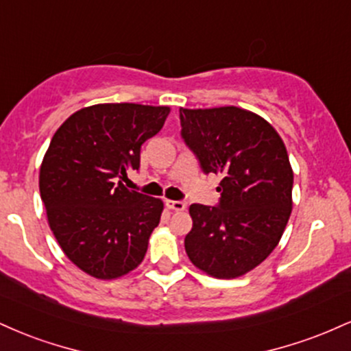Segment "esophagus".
<instances>
[{"label":"esophagus","mask_w":351,"mask_h":351,"mask_svg":"<svg viewBox=\"0 0 351 351\" xmlns=\"http://www.w3.org/2000/svg\"><path fill=\"white\" fill-rule=\"evenodd\" d=\"M167 206L173 209V211H183L186 208V201H173V199H167Z\"/></svg>","instance_id":"esophagus-1"}]
</instances>
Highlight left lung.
Listing matches in <instances>:
<instances>
[{
	"label": "left lung",
	"instance_id": "8db88e82",
	"mask_svg": "<svg viewBox=\"0 0 351 351\" xmlns=\"http://www.w3.org/2000/svg\"><path fill=\"white\" fill-rule=\"evenodd\" d=\"M180 120L201 170L223 178L216 206H189V261L217 279L244 276L276 249L291 217L293 173L285 145L263 117L239 107L180 108Z\"/></svg>",
	"mask_w": 351,
	"mask_h": 351
}]
</instances>
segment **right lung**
I'll use <instances>...</instances> for the list:
<instances>
[{
    "label": "right lung",
    "instance_id": "1",
    "mask_svg": "<svg viewBox=\"0 0 351 351\" xmlns=\"http://www.w3.org/2000/svg\"><path fill=\"white\" fill-rule=\"evenodd\" d=\"M170 107L99 104L58 128L44 155L39 191L64 254L97 279L128 274L143 261L162 199L127 189L140 148L162 130Z\"/></svg>",
    "mask_w": 351,
    "mask_h": 351
}]
</instances>
